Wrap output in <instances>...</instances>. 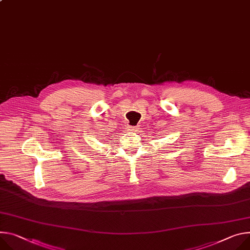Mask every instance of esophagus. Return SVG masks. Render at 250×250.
Returning <instances> with one entry per match:
<instances>
[{
    "instance_id": "34e87169",
    "label": "esophagus",
    "mask_w": 250,
    "mask_h": 250,
    "mask_svg": "<svg viewBox=\"0 0 250 250\" xmlns=\"http://www.w3.org/2000/svg\"><path fill=\"white\" fill-rule=\"evenodd\" d=\"M128 129H129V130H134V129H135V126H128Z\"/></svg>"
}]
</instances>
